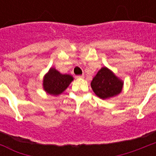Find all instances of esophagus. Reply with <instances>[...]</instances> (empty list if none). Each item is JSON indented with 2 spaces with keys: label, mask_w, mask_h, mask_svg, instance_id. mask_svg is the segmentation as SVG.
I'll list each match as a JSON object with an SVG mask.
<instances>
[{
  "label": "esophagus",
  "mask_w": 156,
  "mask_h": 156,
  "mask_svg": "<svg viewBox=\"0 0 156 156\" xmlns=\"http://www.w3.org/2000/svg\"><path fill=\"white\" fill-rule=\"evenodd\" d=\"M76 78H84V75H78V76H76Z\"/></svg>",
  "instance_id": "34e87169"
}]
</instances>
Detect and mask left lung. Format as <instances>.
Returning <instances> with one entry per match:
<instances>
[{"label":"left lung","instance_id":"1","mask_svg":"<svg viewBox=\"0 0 156 156\" xmlns=\"http://www.w3.org/2000/svg\"><path fill=\"white\" fill-rule=\"evenodd\" d=\"M124 82L107 67H102L93 78L90 87L98 97L108 100L121 92Z\"/></svg>","mask_w":156,"mask_h":156}]
</instances>
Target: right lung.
I'll list each match as a JSON object with an SVG mask.
<instances>
[{
    "mask_svg": "<svg viewBox=\"0 0 156 156\" xmlns=\"http://www.w3.org/2000/svg\"><path fill=\"white\" fill-rule=\"evenodd\" d=\"M73 80L72 75L63 74L52 67L43 78V88L48 95L57 96L67 89Z\"/></svg>",
    "mask_w": 156,
    "mask_h": 156,
    "instance_id": "add662e5",
    "label": "right lung"
}]
</instances>
